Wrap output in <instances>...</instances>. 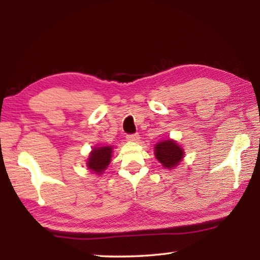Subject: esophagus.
Instances as JSON below:
<instances>
[{"label": "esophagus", "instance_id": "1", "mask_svg": "<svg viewBox=\"0 0 260 260\" xmlns=\"http://www.w3.org/2000/svg\"><path fill=\"white\" fill-rule=\"evenodd\" d=\"M126 139L128 141H132V142H136V141L140 140V135L138 133L128 134V135H126Z\"/></svg>", "mask_w": 260, "mask_h": 260}]
</instances>
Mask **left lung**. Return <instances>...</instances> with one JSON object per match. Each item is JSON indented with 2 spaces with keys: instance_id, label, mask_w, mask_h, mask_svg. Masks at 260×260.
<instances>
[{
  "instance_id": "left-lung-1",
  "label": "left lung",
  "mask_w": 260,
  "mask_h": 260,
  "mask_svg": "<svg viewBox=\"0 0 260 260\" xmlns=\"http://www.w3.org/2000/svg\"><path fill=\"white\" fill-rule=\"evenodd\" d=\"M155 155L162 166L172 169L177 166L183 158V150L172 140H166L157 143L155 147Z\"/></svg>"
}]
</instances>
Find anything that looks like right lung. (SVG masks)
<instances>
[{
    "mask_svg": "<svg viewBox=\"0 0 260 260\" xmlns=\"http://www.w3.org/2000/svg\"><path fill=\"white\" fill-rule=\"evenodd\" d=\"M111 153L112 148L109 146L94 149L89 158H88V167L98 174L103 173V171L107 169V166L110 164V160H111Z\"/></svg>",
    "mask_w": 260,
    "mask_h": 260,
    "instance_id": "obj_1",
    "label": "right lung"
}]
</instances>
